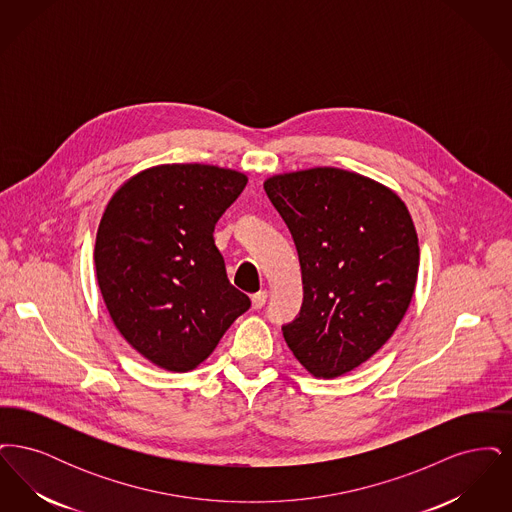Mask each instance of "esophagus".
I'll return each mask as SVG.
<instances>
[{
    "mask_svg": "<svg viewBox=\"0 0 512 512\" xmlns=\"http://www.w3.org/2000/svg\"><path fill=\"white\" fill-rule=\"evenodd\" d=\"M267 297L268 293L265 292V290H263V292L253 293V295H251V307H253V309H261V307L267 303Z\"/></svg>",
    "mask_w": 512,
    "mask_h": 512,
    "instance_id": "esophagus-1",
    "label": "esophagus"
}]
</instances>
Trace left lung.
<instances>
[{
  "label": "left lung",
  "mask_w": 512,
  "mask_h": 512,
  "mask_svg": "<svg viewBox=\"0 0 512 512\" xmlns=\"http://www.w3.org/2000/svg\"><path fill=\"white\" fill-rule=\"evenodd\" d=\"M263 186L301 265L303 305L284 340L313 376L338 378L390 340L411 305L420 261L411 213L388 186L334 167Z\"/></svg>",
  "instance_id": "obj_1"
}]
</instances>
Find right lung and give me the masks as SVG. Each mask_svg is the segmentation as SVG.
I'll list each match as a JSON object with an SVG mask.
<instances>
[{
    "label": "right lung",
    "mask_w": 512,
    "mask_h": 512,
    "mask_svg": "<svg viewBox=\"0 0 512 512\" xmlns=\"http://www.w3.org/2000/svg\"><path fill=\"white\" fill-rule=\"evenodd\" d=\"M244 172L157 165L109 199L96 236V276L113 324L149 363L201 365L251 301L226 276L213 232L244 192Z\"/></svg>",
    "instance_id": "right-lung-1"
}]
</instances>
